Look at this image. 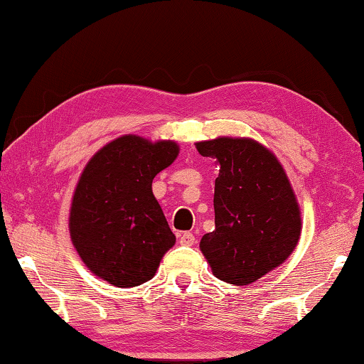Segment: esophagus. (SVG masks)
<instances>
[{"mask_svg": "<svg viewBox=\"0 0 364 364\" xmlns=\"http://www.w3.org/2000/svg\"><path fill=\"white\" fill-rule=\"evenodd\" d=\"M178 242H181V245L191 247L196 243V237H193V233H191V232H183L178 235Z\"/></svg>", "mask_w": 364, "mask_h": 364, "instance_id": "obj_1", "label": "esophagus"}]
</instances>
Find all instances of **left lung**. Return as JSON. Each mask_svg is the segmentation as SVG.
<instances>
[{"label": "left lung", "instance_id": "8db88e82", "mask_svg": "<svg viewBox=\"0 0 364 364\" xmlns=\"http://www.w3.org/2000/svg\"><path fill=\"white\" fill-rule=\"evenodd\" d=\"M196 147L220 166L215 230L202 237L200 250L218 280L250 285L282 265L300 240L291 183L278 159L253 139L217 137Z\"/></svg>", "mask_w": 364, "mask_h": 364}]
</instances>
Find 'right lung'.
<instances>
[{
  "instance_id": "right-lung-1",
  "label": "right lung",
  "mask_w": 364,
  "mask_h": 364,
  "mask_svg": "<svg viewBox=\"0 0 364 364\" xmlns=\"http://www.w3.org/2000/svg\"><path fill=\"white\" fill-rule=\"evenodd\" d=\"M178 156L173 141L122 136L94 154L74 191L69 233L94 275L119 288L156 275L176 243L152 181Z\"/></svg>"
}]
</instances>
